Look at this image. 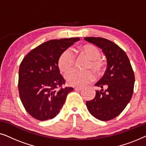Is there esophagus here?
I'll return each instance as SVG.
<instances>
[{"label":"esophagus","instance_id":"obj_1","mask_svg":"<svg viewBox=\"0 0 146 146\" xmlns=\"http://www.w3.org/2000/svg\"><path fill=\"white\" fill-rule=\"evenodd\" d=\"M82 90V88L81 87H75L74 88V90L76 91H81Z\"/></svg>","mask_w":146,"mask_h":146}]
</instances>
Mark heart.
<instances>
[{
	"instance_id": "obj_1",
	"label": "heart",
	"mask_w": 146,
	"mask_h": 146,
	"mask_svg": "<svg viewBox=\"0 0 146 146\" xmlns=\"http://www.w3.org/2000/svg\"><path fill=\"white\" fill-rule=\"evenodd\" d=\"M82 51L90 60V63L88 68H92L96 72H100L104 68V62L101 60L100 51L95 46L85 44L82 47ZM75 62V55L72 50L67 48L60 55L58 64L59 69L63 72H66L74 66ZM68 84L72 86H83L94 80L95 75L90 70L82 71L72 70L66 75Z\"/></svg>"
}]
</instances>
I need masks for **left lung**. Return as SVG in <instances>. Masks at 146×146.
Segmentation results:
<instances>
[{
	"label": "left lung",
	"instance_id": "obj_1",
	"mask_svg": "<svg viewBox=\"0 0 146 146\" xmlns=\"http://www.w3.org/2000/svg\"><path fill=\"white\" fill-rule=\"evenodd\" d=\"M84 40L102 49L107 60L106 71L95 84L101 90H96L92 100L86 102V106L96 119L110 120L117 116L130 101L134 73L127 54L116 44L100 37H86Z\"/></svg>",
	"mask_w": 146,
	"mask_h": 146
}]
</instances>
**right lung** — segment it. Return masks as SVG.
Returning a JSON list of instances; mask_svg holds the SVG:
<instances>
[{"label": "right lung", "instance_id": "obj_1", "mask_svg": "<svg viewBox=\"0 0 146 146\" xmlns=\"http://www.w3.org/2000/svg\"><path fill=\"white\" fill-rule=\"evenodd\" d=\"M80 38L51 40L30 52L21 63L19 91L30 115L40 121L52 119L60 112L73 88H62L65 80L60 74L58 58Z\"/></svg>", "mask_w": 146, "mask_h": 146}]
</instances>
